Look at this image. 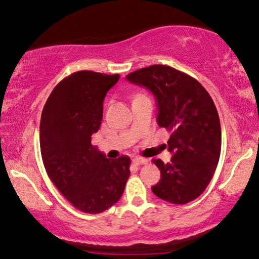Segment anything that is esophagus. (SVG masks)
I'll list each match as a JSON object with an SVG mask.
<instances>
[{
  "label": "esophagus",
  "instance_id": "obj_1",
  "mask_svg": "<svg viewBox=\"0 0 259 259\" xmlns=\"http://www.w3.org/2000/svg\"><path fill=\"white\" fill-rule=\"evenodd\" d=\"M133 162H134V163H135L136 165H141V164H147L149 161H148L147 158H144V157H135V158H134V160H133Z\"/></svg>",
  "mask_w": 259,
  "mask_h": 259
}]
</instances>
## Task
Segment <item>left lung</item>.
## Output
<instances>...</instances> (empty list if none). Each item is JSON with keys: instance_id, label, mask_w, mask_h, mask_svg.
<instances>
[{"instance_id": "obj_1", "label": "left lung", "mask_w": 259, "mask_h": 259, "mask_svg": "<svg viewBox=\"0 0 259 259\" xmlns=\"http://www.w3.org/2000/svg\"><path fill=\"white\" fill-rule=\"evenodd\" d=\"M134 84L153 92L157 124L170 133V162H153L161 180L151 187L158 198L185 205L205 191L219 162L222 129L218 111L204 86L191 75L165 65H151L126 75Z\"/></svg>"}]
</instances>
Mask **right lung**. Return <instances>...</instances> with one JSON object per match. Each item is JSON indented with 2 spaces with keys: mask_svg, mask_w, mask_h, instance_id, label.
<instances>
[{
  "mask_svg": "<svg viewBox=\"0 0 259 259\" xmlns=\"http://www.w3.org/2000/svg\"><path fill=\"white\" fill-rule=\"evenodd\" d=\"M119 75L78 71L52 91L41 113L40 149L55 187L84 213L104 212L120 199L130 175L129 156L109 160L92 146L103 102Z\"/></svg>",
  "mask_w": 259,
  "mask_h": 259,
  "instance_id": "1",
  "label": "right lung"
}]
</instances>
